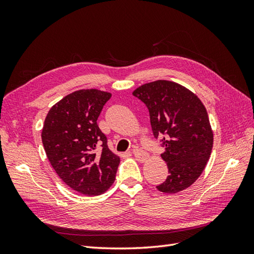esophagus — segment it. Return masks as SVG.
<instances>
[{
    "mask_svg": "<svg viewBox=\"0 0 254 254\" xmlns=\"http://www.w3.org/2000/svg\"><path fill=\"white\" fill-rule=\"evenodd\" d=\"M132 153L134 155V157H135L138 161H144V160L147 159L146 152H144V150L141 149V148H134L132 150Z\"/></svg>",
    "mask_w": 254,
    "mask_h": 254,
    "instance_id": "esophagus-1",
    "label": "esophagus"
}]
</instances>
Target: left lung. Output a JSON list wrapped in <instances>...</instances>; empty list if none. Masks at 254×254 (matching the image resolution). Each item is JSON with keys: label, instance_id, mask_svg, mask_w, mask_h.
<instances>
[{"label": "left lung", "instance_id": "obj_1", "mask_svg": "<svg viewBox=\"0 0 254 254\" xmlns=\"http://www.w3.org/2000/svg\"><path fill=\"white\" fill-rule=\"evenodd\" d=\"M133 95L146 105L154 136L166 148L161 157L169 176L157 189L164 193L185 190L201 176L212 153L206 109L192 91L169 80L144 84Z\"/></svg>", "mask_w": 254, "mask_h": 254}]
</instances>
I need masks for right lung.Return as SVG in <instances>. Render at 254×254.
<instances>
[{
  "mask_svg": "<svg viewBox=\"0 0 254 254\" xmlns=\"http://www.w3.org/2000/svg\"><path fill=\"white\" fill-rule=\"evenodd\" d=\"M110 97L97 89L74 91L51 108L42 128V144L53 169L64 183L85 195L106 192L120 164L97 124Z\"/></svg>",
  "mask_w": 254,
  "mask_h": 254,
  "instance_id": "1",
  "label": "right lung"
}]
</instances>
